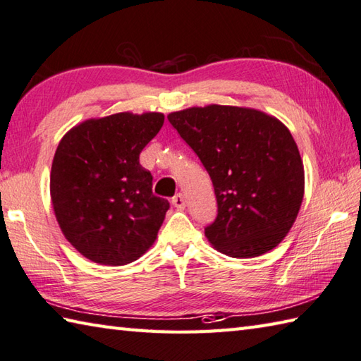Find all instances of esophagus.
Masks as SVG:
<instances>
[{"instance_id": "obj_1", "label": "esophagus", "mask_w": 361, "mask_h": 361, "mask_svg": "<svg viewBox=\"0 0 361 361\" xmlns=\"http://www.w3.org/2000/svg\"><path fill=\"white\" fill-rule=\"evenodd\" d=\"M171 204L174 205L176 209H185V197H183L182 193L174 195V196L171 197Z\"/></svg>"}]
</instances>
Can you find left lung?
<instances>
[{
    "label": "left lung",
    "mask_w": 361,
    "mask_h": 361,
    "mask_svg": "<svg viewBox=\"0 0 361 361\" xmlns=\"http://www.w3.org/2000/svg\"><path fill=\"white\" fill-rule=\"evenodd\" d=\"M207 170L218 202L205 237L235 259L274 249L304 197V165L283 123L255 109L190 107L168 115Z\"/></svg>",
    "instance_id": "obj_1"
}]
</instances>
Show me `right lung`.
Returning a JSON list of instances; mask_svg holds the SVG:
<instances>
[{
	"instance_id": "right-lung-1",
	"label": "right lung",
	"mask_w": 361,
	"mask_h": 361,
	"mask_svg": "<svg viewBox=\"0 0 361 361\" xmlns=\"http://www.w3.org/2000/svg\"><path fill=\"white\" fill-rule=\"evenodd\" d=\"M164 114L121 112L68 130L51 166L59 226L88 260L126 264L152 246L170 202L152 195L140 152L164 126Z\"/></svg>"
}]
</instances>
